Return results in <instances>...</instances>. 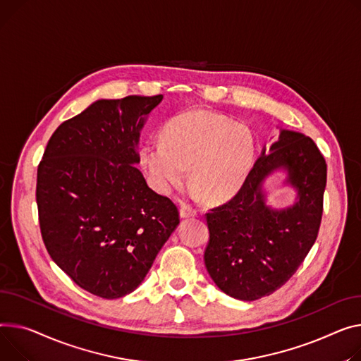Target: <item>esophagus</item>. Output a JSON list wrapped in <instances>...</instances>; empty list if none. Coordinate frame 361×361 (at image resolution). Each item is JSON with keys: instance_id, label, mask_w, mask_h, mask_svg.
Returning a JSON list of instances; mask_svg holds the SVG:
<instances>
[{"instance_id": "1", "label": "esophagus", "mask_w": 361, "mask_h": 361, "mask_svg": "<svg viewBox=\"0 0 361 361\" xmlns=\"http://www.w3.org/2000/svg\"><path fill=\"white\" fill-rule=\"evenodd\" d=\"M180 214H181V218H191V216L197 214V209L191 204H181Z\"/></svg>"}]
</instances>
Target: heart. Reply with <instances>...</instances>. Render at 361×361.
<instances>
[{
    "instance_id": "obj_1",
    "label": "heart",
    "mask_w": 361,
    "mask_h": 361,
    "mask_svg": "<svg viewBox=\"0 0 361 361\" xmlns=\"http://www.w3.org/2000/svg\"><path fill=\"white\" fill-rule=\"evenodd\" d=\"M139 155L161 191L183 185L191 168L199 193L209 200H224L250 177L257 142L244 123L216 113L187 111L168 120L162 140L149 142Z\"/></svg>"
}]
</instances>
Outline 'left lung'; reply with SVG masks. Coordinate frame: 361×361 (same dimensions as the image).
Listing matches in <instances>:
<instances>
[{
  "instance_id": "1",
  "label": "left lung",
  "mask_w": 361,
  "mask_h": 361,
  "mask_svg": "<svg viewBox=\"0 0 361 361\" xmlns=\"http://www.w3.org/2000/svg\"><path fill=\"white\" fill-rule=\"evenodd\" d=\"M283 166L300 200L284 211L263 203L260 183ZM326 162L309 136L281 130L238 193L206 213V269L226 295L239 300L270 296L296 273L315 244L324 210Z\"/></svg>"
}]
</instances>
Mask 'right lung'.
Segmentation results:
<instances>
[{
	"label": "right lung",
	"instance_id": "right-lung-1",
	"mask_svg": "<svg viewBox=\"0 0 361 361\" xmlns=\"http://www.w3.org/2000/svg\"><path fill=\"white\" fill-rule=\"evenodd\" d=\"M162 95L99 100L54 132L37 166L44 247L81 289L132 293L180 224L177 206L132 164L145 118Z\"/></svg>",
	"mask_w": 361,
	"mask_h": 361
}]
</instances>
